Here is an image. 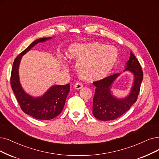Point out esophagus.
<instances>
[{
    "mask_svg": "<svg viewBox=\"0 0 159 159\" xmlns=\"http://www.w3.org/2000/svg\"><path fill=\"white\" fill-rule=\"evenodd\" d=\"M82 87H83V85H82L81 83H80V82H78V83H76L74 85V88L75 89H81Z\"/></svg>",
    "mask_w": 159,
    "mask_h": 159,
    "instance_id": "34e87169",
    "label": "esophagus"
}]
</instances>
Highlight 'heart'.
<instances>
[{
  "instance_id": "b5f03b06",
  "label": "heart",
  "mask_w": 159,
  "mask_h": 159,
  "mask_svg": "<svg viewBox=\"0 0 159 159\" xmlns=\"http://www.w3.org/2000/svg\"><path fill=\"white\" fill-rule=\"evenodd\" d=\"M68 58L78 60L75 68L80 77L86 81H95L104 78L117 60V49L98 42L72 44L68 49ZM66 68V60H62Z\"/></svg>"
}]
</instances>
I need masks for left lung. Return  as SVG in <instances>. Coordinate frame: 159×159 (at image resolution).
<instances>
[{"label":"left lung","instance_id":"8db88e82","mask_svg":"<svg viewBox=\"0 0 159 159\" xmlns=\"http://www.w3.org/2000/svg\"><path fill=\"white\" fill-rule=\"evenodd\" d=\"M125 71H130L134 76L130 93L125 98H115L110 91L113 81L120 74H113L93 82L96 89L93 102V114L97 119L101 120L116 119L130 110L136 102L143 80V71L138 60L132 52Z\"/></svg>","mask_w":159,"mask_h":159}]
</instances>
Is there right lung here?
<instances>
[{"instance_id": "obj_1", "label": "right lung", "mask_w": 159, "mask_h": 159, "mask_svg": "<svg viewBox=\"0 0 159 159\" xmlns=\"http://www.w3.org/2000/svg\"><path fill=\"white\" fill-rule=\"evenodd\" d=\"M52 38H41L32 43L15 59L11 68L10 84L21 109L24 113L41 120H49L58 116L65 104L70 91V84L53 85L41 97L34 98L24 91L19 79V65L22 56L39 42Z\"/></svg>"}]
</instances>
